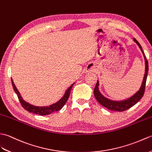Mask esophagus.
I'll use <instances>...</instances> for the list:
<instances>
[{
	"label": "esophagus",
	"mask_w": 152,
	"mask_h": 152,
	"mask_svg": "<svg viewBox=\"0 0 152 152\" xmlns=\"http://www.w3.org/2000/svg\"><path fill=\"white\" fill-rule=\"evenodd\" d=\"M93 70H94L93 67H90V68H88L87 69V72H92Z\"/></svg>",
	"instance_id": "1"
}]
</instances>
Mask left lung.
<instances>
[{"label": "left lung", "instance_id": "obj_1", "mask_svg": "<svg viewBox=\"0 0 152 152\" xmlns=\"http://www.w3.org/2000/svg\"><path fill=\"white\" fill-rule=\"evenodd\" d=\"M133 41L135 42L138 46L139 47L141 51H142L144 60H145V73L143 78V80L142 83V85L140 88L139 91L134 94L133 96H131L129 98L127 99L122 100V101H113L110 100L109 99L107 98V97H104L101 92H99V81L97 80L96 85L95 86V88L94 90V96H95L96 99H97L102 106L107 108L108 109L113 111H118V112H122V111L126 110L127 109H130L131 107H132L133 105H134L137 102H139V101L142 98L145 91V87H146V82L148 75V60H146V56L144 55V53L143 52V50L142 47L140 45V43L138 42L137 40L134 38Z\"/></svg>", "mask_w": 152, "mask_h": 152}]
</instances>
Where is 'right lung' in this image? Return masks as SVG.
I'll list each match as a JSON object with an SVG mask.
<instances>
[{
	"mask_svg": "<svg viewBox=\"0 0 152 152\" xmlns=\"http://www.w3.org/2000/svg\"><path fill=\"white\" fill-rule=\"evenodd\" d=\"M12 83L13 90H14L15 92L17 94V95H18V99L22 107L24 108L25 110L28 111L29 113H32L36 114H39V115H42V116L48 115V114H50L52 113L56 112V111H58L64 107V105L65 104V103L67 102V99H68L69 96L70 95L71 90H72L73 85L75 84L73 83V85H72L68 88V89L66 91L64 95V96L58 101V102L54 103L50 106L37 107V106L32 105V104H30V103L26 102L25 101L23 100L21 94H20L18 90L17 89V88L15 87L14 83H13L12 79Z\"/></svg>",
	"mask_w": 152,
	"mask_h": 152,
	"instance_id": "obj_1",
	"label": "right lung"
}]
</instances>
